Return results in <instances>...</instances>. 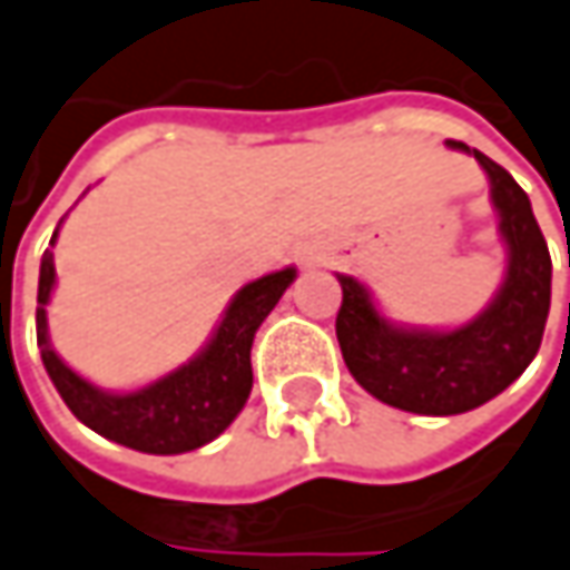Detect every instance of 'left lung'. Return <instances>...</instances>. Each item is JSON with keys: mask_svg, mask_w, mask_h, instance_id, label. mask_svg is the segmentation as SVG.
I'll list each match as a JSON object with an SVG mask.
<instances>
[{"mask_svg": "<svg viewBox=\"0 0 570 570\" xmlns=\"http://www.w3.org/2000/svg\"><path fill=\"white\" fill-rule=\"evenodd\" d=\"M446 146L473 153L490 176L499 234L509 250L505 281L490 306L450 333L404 330L375 309L355 277H338L336 336L352 379L391 407L428 417L473 411L509 389L535 358L551 306V254L529 195L480 149L456 139Z\"/></svg>", "mask_w": 570, "mask_h": 570, "instance_id": "1", "label": "left lung"}]
</instances>
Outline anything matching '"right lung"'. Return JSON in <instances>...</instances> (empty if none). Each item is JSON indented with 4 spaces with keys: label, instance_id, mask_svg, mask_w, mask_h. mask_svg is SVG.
<instances>
[{
    "label": "right lung",
    "instance_id": "obj_1",
    "mask_svg": "<svg viewBox=\"0 0 570 570\" xmlns=\"http://www.w3.org/2000/svg\"><path fill=\"white\" fill-rule=\"evenodd\" d=\"M55 240L58 232L51 234V244ZM293 277L296 271L284 267L277 274L240 286L232 306L225 309L215 336L208 338V345L191 362H185L176 372H169L166 379L146 389L114 394L80 379L51 348L45 306L55 289V257L45 254L38 274V313H35L45 372L55 382L58 394L65 397V404L71 407V414L100 438L124 443L139 453H163V456L198 450L208 440L218 438L247 404V394L254 385V372H250L254 333L271 316L286 286L293 284Z\"/></svg>",
    "mask_w": 570,
    "mask_h": 570
}]
</instances>
